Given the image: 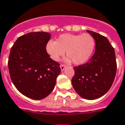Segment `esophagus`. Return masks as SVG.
<instances>
[{
  "label": "esophagus",
  "instance_id": "esophagus-1",
  "mask_svg": "<svg viewBox=\"0 0 125 125\" xmlns=\"http://www.w3.org/2000/svg\"><path fill=\"white\" fill-rule=\"evenodd\" d=\"M66 67H67V66H66L65 65H63V64H62V65H60L61 71H64V69H65Z\"/></svg>",
  "mask_w": 125,
  "mask_h": 125
}]
</instances>
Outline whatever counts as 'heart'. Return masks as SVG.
Returning a JSON list of instances; mask_svg holds the SVG:
<instances>
[{
	"label": "heart",
	"instance_id": "heart-1",
	"mask_svg": "<svg viewBox=\"0 0 125 125\" xmlns=\"http://www.w3.org/2000/svg\"><path fill=\"white\" fill-rule=\"evenodd\" d=\"M95 48V40L89 33H64L58 37L56 42L50 41L46 50L53 60L58 62L65 54L67 62L71 61L75 65H81L90 59Z\"/></svg>",
	"mask_w": 125,
	"mask_h": 125
}]
</instances>
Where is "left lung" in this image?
Listing matches in <instances>:
<instances>
[{
    "label": "left lung",
    "mask_w": 125,
    "mask_h": 125,
    "mask_svg": "<svg viewBox=\"0 0 125 125\" xmlns=\"http://www.w3.org/2000/svg\"><path fill=\"white\" fill-rule=\"evenodd\" d=\"M95 41V52L84 64L74 67L72 84L82 98L94 100L111 88L116 76L117 63L114 49L103 35L87 30Z\"/></svg>",
    "instance_id": "obj_1"
}]
</instances>
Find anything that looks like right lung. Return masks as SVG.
Returning <instances> with one entry per match:
<instances>
[{
  "instance_id": "1",
  "label": "right lung",
  "mask_w": 125,
  "mask_h": 125,
  "mask_svg": "<svg viewBox=\"0 0 125 125\" xmlns=\"http://www.w3.org/2000/svg\"><path fill=\"white\" fill-rule=\"evenodd\" d=\"M50 39L47 32L28 33L18 37L9 54L8 68L12 83L21 93L34 100L50 95L61 72L59 63L46 50Z\"/></svg>"
}]
</instances>
